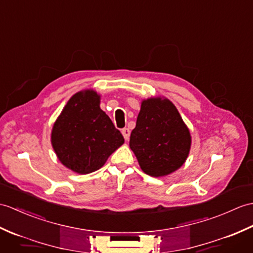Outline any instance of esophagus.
<instances>
[{"label": "esophagus", "instance_id": "1", "mask_svg": "<svg viewBox=\"0 0 253 253\" xmlns=\"http://www.w3.org/2000/svg\"><path fill=\"white\" fill-rule=\"evenodd\" d=\"M122 133H123V136H124V138H125V140H128L129 139V136H130V130H129L128 128H123L122 129Z\"/></svg>", "mask_w": 253, "mask_h": 253}]
</instances>
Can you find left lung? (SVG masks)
<instances>
[{
	"mask_svg": "<svg viewBox=\"0 0 253 253\" xmlns=\"http://www.w3.org/2000/svg\"><path fill=\"white\" fill-rule=\"evenodd\" d=\"M129 146L145 173L163 177L184 164L191 148V134L168 99L151 98L141 104Z\"/></svg>",
	"mask_w": 253,
	"mask_h": 253,
	"instance_id": "8db88e82",
	"label": "left lung"
}]
</instances>
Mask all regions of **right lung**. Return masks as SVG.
<instances>
[{
    "instance_id": "1",
    "label": "right lung",
    "mask_w": 253,
    "mask_h": 253,
    "mask_svg": "<svg viewBox=\"0 0 253 253\" xmlns=\"http://www.w3.org/2000/svg\"><path fill=\"white\" fill-rule=\"evenodd\" d=\"M59 161L73 171L86 174L101 168L124 143V137L100 109L93 90L80 91L69 100L51 131Z\"/></svg>"
}]
</instances>
